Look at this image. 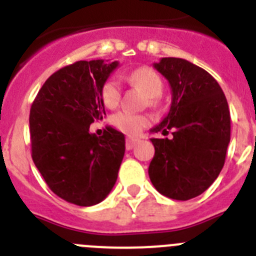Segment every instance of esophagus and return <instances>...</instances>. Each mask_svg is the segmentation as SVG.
Segmentation results:
<instances>
[{
	"instance_id": "esophagus-1",
	"label": "esophagus",
	"mask_w": 256,
	"mask_h": 256,
	"mask_svg": "<svg viewBox=\"0 0 256 256\" xmlns=\"http://www.w3.org/2000/svg\"><path fill=\"white\" fill-rule=\"evenodd\" d=\"M140 140L138 138H134V137H126V150H132L134 148L136 144H138Z\"/></svg>"
}]
</instances>
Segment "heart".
I'll return each mask as SVG.
<instances>
[{
  "label": "heart",
  "mask_w": 256,
  "mask_h": 256,
  "mask_svg": "<svg viewBox=\"0 0 256 256\" xmlns=\"http://www.w3.org/2000/svg\"><path fill=\"white\" fill-rule=\"evenodd\" d=\"M133 84L138 86L151 97V102H155V97H159L162 92V80L155 70L148 66L136 69L128 76ZM122 97V86L116 78L106 80L102 87V100L108 108H115ZM112 124L122 132L136 134L148 124V119L144 115L133 114L130 112H120L112 116Z\"/></svg>",
  "instance_id": "1"
}]
</instances>
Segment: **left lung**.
<instances>
[{"instance_id":"8db88e82","label":"left lung","mask_w":256,"mask_h":256,"mask_svg":"<svg viewBox=\"0 0 256 256\" xmlns=\"http://www.w3.org/2000/svg\"><path fill=\"white\" fill-rule=\"evenodd\" d=\"M169 82V112L151 133L155 155L148 166L154 187L173 200L186 201L206 191L220 173L230 140V115L220 86L206 70L180 58L154 64Z\"/></svg>"}]
</instances>
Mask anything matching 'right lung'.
Here are the masks:
<instances>
[{
	"label": "right lung",
	"mask_w": 256,
	"mask_h": 256,
	"mask_svg": "<svg viewBox=\"0 0 256 256\" xmlns=\"http://www.w3.org/2000/svg\"><path fill=\"white\" fill-rule=\"evenodd\" d=\"M118 61H76L47 79L29 115L32 159L58 198L91 206L110 194L126 152V138L108 126L90 132L105 114L102 87Z\"/></svg>",
	"instance_id": "1"
}]
</instances>
